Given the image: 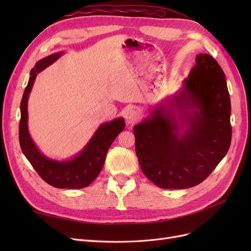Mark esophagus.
I'll return each instance as SVG.
<instances>
[{"instance_id":"esophagus-1","label":"esophagus","mask_w":251,"mask_h":251,"mask_svg":"<svg viewBox=\"0 0 251 251\" xmlns=\"http://www.w3.org/2000/svg\"><path fill=\"white\" fill-rule=\"evenodd\" d=\"M125 117H126V121L127 125H134L139 120L140 115L135 109H128L125 114Z\"/></svg>"}]
</instances>
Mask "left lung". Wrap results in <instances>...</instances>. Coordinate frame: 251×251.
Returning <instances> with one entry per match:
<instances>
[{
	"label": "left lung",
	"instance_id": "left-lung-1",
	"mask_svg": "<svg viewBox=\"0 0 251 251\" xmlns=\"http://www.w3.org/2000/svg\"><path fill=\"white\" fill-rule=\"evenodd\" d=\"M230 113L222 68L199 53L178 92L153 105L133 128L143 174L165 189L201 183L229 150Z\"/></svg>",
	"mask_w": 251,
	"mask_h": 251
}]
</instances>
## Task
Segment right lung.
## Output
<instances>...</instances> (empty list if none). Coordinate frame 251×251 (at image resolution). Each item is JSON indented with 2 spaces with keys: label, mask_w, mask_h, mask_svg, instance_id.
Here are the masks:
<instances>
[{
  "label": "right lung",
  "mask_w": 251,
  "mask_h": 251,
  "mask_svg": "<svg viewBox=\"0 0 251 251\" xmlns=\"http://www.w3.org/2000/svg\"><path fill=\"white\" fill-rule=\"evenodd\" d=\"M63 54L65 52L60 51L40 59L30 71L28 85L21 101L19 138L23 154L44 181L57 188L78 189L89 186L100 175L109 148L117 135L125 130L126 124L123 117L102 123L86 146L69 159L56 160L48 158L42 153L29 133L28 100L37 74L55 63Z\"/></svg>",
  "instance_id": "add662e5"
}]
</instances>
